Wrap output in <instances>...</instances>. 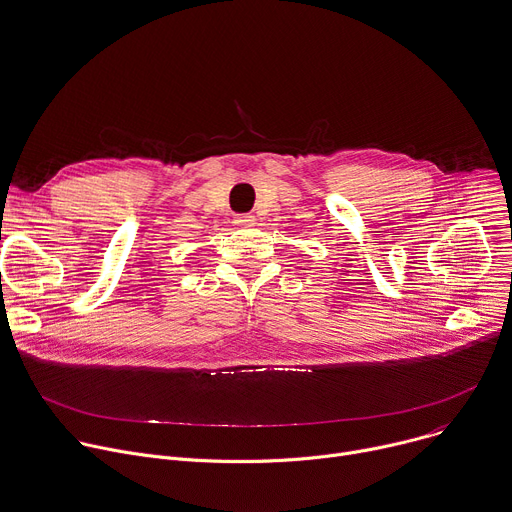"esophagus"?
Here are the masks:
<instances>
[{"instance_id": "1", "label": "esophagus", "mask_w": 512, "mask_h": 512, "mask_svg": "<svg viewBox=\"0 0 512 512\" xmlns=\"http://www.w3.org/2000/svg\"><path fill=\"white\" fill-rule=\"evenodd\" d=\"M253 223H255L253 215H237V217H235V225H237V227H251Z\"/></svg>"}]
</instances>
